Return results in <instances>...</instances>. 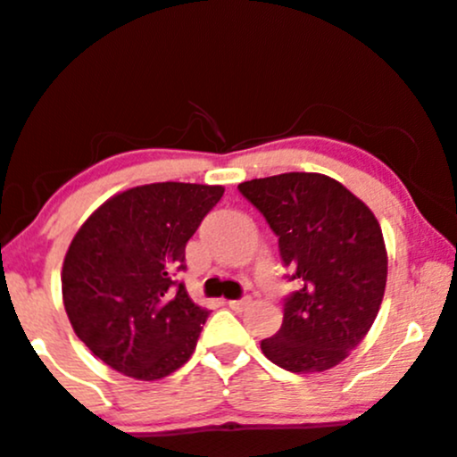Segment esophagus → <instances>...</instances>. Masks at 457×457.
Masks as SVG:
<instances>
[{
	"label": "esophagus",
	"mask_w": 457,
	"mask_h": 457,
	"mask_svg": "<svg viewBox=\"0 0 457 457\" xmlns=\"http://www.w3.org/2000/svg\"><path fill=\"white\" fill-rule=\"evenodd\" d=\"M249 298H234V301H228V305H229V309H234V312H243V309L249 305Z\"/></svg>",
	"instance_id": "obj_1"
}]
</instances>
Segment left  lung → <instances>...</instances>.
I'll use <instances>...</instances> for the list:
<instances>
[{
    "label": "left lung",
    "mask_w": 457,
    "mask_h": 457,
    "mask_svg": "<svg viewBox=\"0 0 457 457\" xmlns=\"http://www.w3.org/2000/svg\"><path fill=\"white\" fill-rule=\"evenodd\" d=\"M279 238L287 281L281 328L262 353L295 374L324 371L371 328L385 296L386 251L374 212L322 174H279L238 185Z\"/></svg>",
    "instance_id": "8db88e82"
}]
</instances>
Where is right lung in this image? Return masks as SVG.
<instances>
[{
    "mask_svg": "<svg viewBox=\"0 0 457 457\" xmlns=\"http://www.w3.org/2000/svg\"><path fill=\"white\" fill-rule=\"evenodd\" d=\"M223 197V187L156 182L104 202L72 238L62 269L77 337L124 376L159 380L195 350L211 312L178 272L185 246Z\"/></svg>",
    "mask_w": 457,
    "mask_h": 457,
    "instance_id": "right-lung-1",
    "label": "right lung"
}]
</instances>
